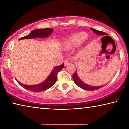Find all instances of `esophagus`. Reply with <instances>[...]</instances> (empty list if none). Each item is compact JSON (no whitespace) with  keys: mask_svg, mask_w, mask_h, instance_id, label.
I'll return each instance as SVG.
<instances>
[{"mask_svg":"<svg viewBox=\"0 0 129 129\" xmlns=\"http://www.w3.org/2000/svg\"><path fill=\"white\" fill-rule=\"evenodd\" d=\"M69 64V61L68 60H65V61H64V65L65 66H67Z\"/></svg>","mask_w":129,"mask_h":129,"instance_id":"obj_1","label":"esophagus"}]
</instances>
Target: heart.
I'll return each mask as SVG.
<instances>
[{
  "mask_svg": "<svg viewBox=\"0 0 129 129\" xmlns=\"http://www.w3.org/2000/svg\"><path fill=\"white\" fill-rule=\"evenodd\" d=\"M87 37L88 34L85 32H79L73 34L64 40L63 47L65 49H69L79 46L85 40Z\"/></svg>",
  "mask_w": 129,
  "mask_h": 129,
  "instance_id": "b5f03b06",
  "label": "heart"
}]
</instances>
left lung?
<instances>
[{
    "label": "left lung",
    "mask_w": 129,
    "mask_h": 129,
    "mask_svg": "<svg viewBox=\"0 0 129 129\" xmlns=\"http://www.w3.org/2000/svg\"><path fill=\"white\" fill-rule=\"evenodd\" d=\"M90 29L91 30H93V32H94V33H95V34L98 35L103 36V35H108L106 33H105V32L99 31V30H96L92 28H90ZM104 37H102V39ZM72 78H73L74 82H75V84L77 85L78 87H80V88H81L85 90H91V91L95 90H97V89L101 88L102 87H103L104 86H104H91V85H88V84H85V83H84V82H83L79 78V77H78V76L77 75V70H76L75 73L73 74Z\"/></svg>",
    "instance_id": "left-lung-1"
}]
</instances>
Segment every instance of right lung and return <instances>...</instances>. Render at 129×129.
Returning a JSON list of instances; mask_svg holds the SVG:
<instances>
[{"mask_svg": "<svg viewBox=\"0 0 129 129\" xmlns=\"http://www.w3.org/2000/svg\"><path fill=\"white\" fill-rule=\"evenodd\" d=\"M53 30L51 28H45V29H36L32 30L30 33L27 35V36L20 38L19 40H23V39H30L37 38H48L49 35H51ZM64 67V64L60 66H56L53 68L51 73H50L48 77L44 81L40 83L38 85H28L24 84L23 83L19 82L17 80V82L19 83L23 88L25 89L29 90L30 91H34V92H39V91H42L47 90L52 87L55 84L57 81V73L61 69H62Z\"/></svg>", "mask_w": 129, "mask_h": 129, "instance_id": "right-lung-1", "label": "right lung"}]
</instances>
